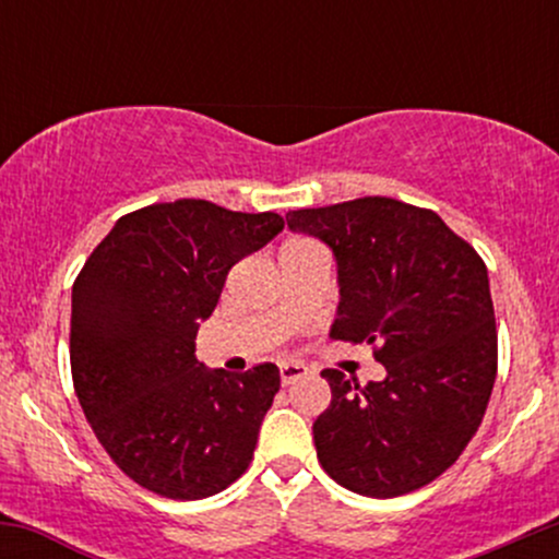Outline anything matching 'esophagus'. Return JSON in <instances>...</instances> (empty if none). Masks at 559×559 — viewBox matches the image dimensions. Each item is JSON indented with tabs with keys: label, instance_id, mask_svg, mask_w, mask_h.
I'll list each match as a JSON object with an SVG mask.
<instances>
[{
	"label": "esophagus",
	"instance_id": "esophagus-1",
	"mask_svg": "<svg viewBox=\"0 0 559 559\" xmlns=\"http://www.w3.org/2000/svg\"><path fill=\"white\" fill-rule=\"evenodd\" d=\"M307 373H310V370H307L301 362H284L281 365V383L288 386V383L299 381V378H305Z\"/></svg>",
	"mask_w": 559,
	"mask_h": 559
}]
</instances>
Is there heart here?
Returning <instances> with one entry per match:
<instances>
[{
  "instance_id": "heart-1",
  "label": "heart",
  "mask_w": 559,
  "mask_h": 559,
  "mask_svg": "<svg viewBox=\"0 0 559 559\" xmlns=\"http://www.w3.org/2000/svg\"><path fill=\"white\" fill-rule=\"evenodd\" d=\"M305 247H316V241H310V239H292V241L284 243V249H281V252H292V249H305Z\"/></svg>"
}]
</instances>
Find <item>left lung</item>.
Here are the masks:
<instances>
[{
	"mask_svg": "<svg viewBox=\"0 0 559 559\" xmlns=\"http://www.w3.org/2000/svg\"><path fill=\"white\" fill-rule=\"evenodd\" d=\"M288 228L336 254L331 338L370 344L386 368L360 386L323 370L331 404L312 423L318 460L344 489L402 497L457 463L497 378L486 262L433 210L391 197L288 210Z\"/></svg>",
	"mask_w": 559,
	"mask_h": 559,
	"instance_id": "1",
	"label": "left lung"
}]
</instances>
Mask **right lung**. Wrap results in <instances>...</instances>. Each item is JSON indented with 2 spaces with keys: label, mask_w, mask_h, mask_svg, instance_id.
Returning <instances> with one entry per match:
<instances>
[{
  "label": "right lung",
  "mask_w": 559,
  "mask_h": 559,
  "mask_svg": "<svg viewBox=\"0 0 559 559\" xmlns=\"http://www.w3.org/2000/svg\"><path fill=\"white\" fill-rule=\"evenodd\" d=\"M278 230L275 213L157 202L120 217L81 267L70 316L75 396L112 463L146 491L213 497L252 463L278 368L204 370L194 338L230 267Z\"/></svg>",
  "instance_id": "obj_1"
}]
</instances>
